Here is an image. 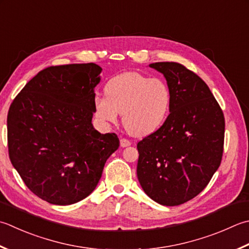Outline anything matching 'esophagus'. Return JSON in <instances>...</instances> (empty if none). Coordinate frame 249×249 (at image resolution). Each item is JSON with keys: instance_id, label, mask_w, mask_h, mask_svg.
<instances>
[{"instance_id": "esophagus-1", "label": "esophagus", "mask_w": 249, "mask_h": 249, "mask_svg": "<svg viewBox=\"0 0 249 249\" xmlns=\"http://www.w3.org/2000/svg\"><path fill=\"white\" fill-rule=\"evenodd\" d=\"M120 143H121V147H123V148L129 147V145L131 144L130 141H129L128 139H125V138H122V139L120 140Z\"/></svg>"}]
</instances>
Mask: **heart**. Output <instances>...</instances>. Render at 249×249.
<instances>
[{
	"instance_id": "1",
	"label": "heart",
	"mask_w": 249,
	"mask_h": 249,
	"mask_svg": "<svg viewBox=\"0 0 249 249\" xmlns=\"http://www.w3.org/2000/svg\"><path fill=\"white\" fill-rule=\"evenodd\" d=\"M106 97H96V116L114 124L123 114L125 128L134 136H147L164 123L172 104L168 85L137 72H126L111 79L105 87Z\"/></svg>"
}]
</instances>
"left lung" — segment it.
<instances>
[{
    "label": "left lung",
    "mask_w": 249,
    "mask_h": 249,
    "mask_svg": "<svg viewBox=\"0 0 249 249\" xmlns=\"http://www.w3.org/2000/svg\"><path fill=\"white\" fill-rule=\"evenodd\" d=\"M172 94L167 119L137 144V177L153 201L177 206L201 193L220 166L225 116L206 83L181 63L154 62Z\"/></svg>",
    "instance_id": "1"
}]
</instances>
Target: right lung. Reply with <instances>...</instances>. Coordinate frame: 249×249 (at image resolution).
Here are the masks:
<instances>
[{
	"label": "right lung",
	"mask_w": 249,
	"mask_h": 249,
	"mask_svg": "<svg viewBox=\"0 0 249 249\" xmlns=\"http://www.w3.org/2000/svg\"><path fill=\"white\" fill-rule=\"evenodd\" d=\"M100 72L92 62L45 68L9 107V160L28 189L51 204L89 196L120 145L115 134L91 124Z\"/></svg>",
	"instance_id": "obj_1"
}]
</instances>
